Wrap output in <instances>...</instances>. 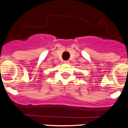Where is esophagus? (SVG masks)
<instances>
[{
    "label": "esophagus",
    "mask_w": 128,
    "mask_h": 128,
    "mask_svg": "<svg viewBox=\"0 0 128 128\" xmlns=\"http://www.w3.org/2000/svg\"><path fill=\"white\" fill-rule=\"evenodd\" d=\"M64 64H69V63H70V61H68V60H64Z\"/></svg>",
    "instance_id": "esophagus-1"
}]
</instances>
